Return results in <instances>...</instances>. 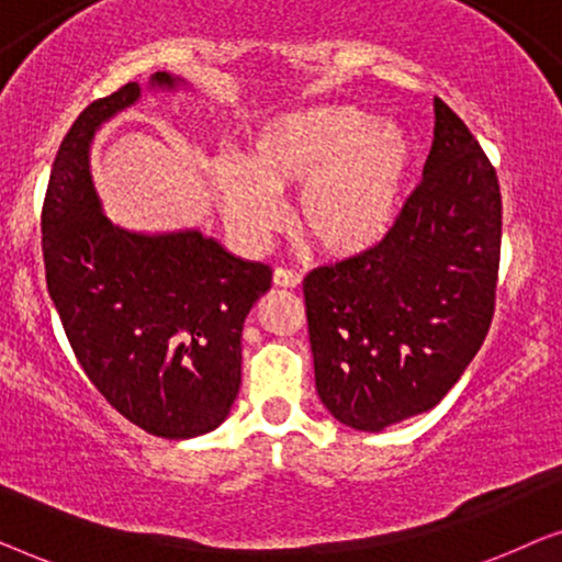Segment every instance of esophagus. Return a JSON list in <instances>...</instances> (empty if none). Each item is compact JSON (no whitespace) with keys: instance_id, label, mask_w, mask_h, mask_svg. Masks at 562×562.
<instances>
[{"instance_id":"esophagus-1","label":"esophagus","mask_w":562,"mask_h":562,"mask_svg":"<svg viewBox=\"0 0 562 562\" xmlns=\"http://www.w3.org/2000/svg\"><path fill=\"white\" fill-rule=\"evenodd\" d=\"M273 283L279 289H299L302 286V276L294 271H286V268H279V271L273 273Z\"/></svg>"}]
</instances>
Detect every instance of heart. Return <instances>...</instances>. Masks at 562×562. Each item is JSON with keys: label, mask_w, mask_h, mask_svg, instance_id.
<instances>
[{"label": "heart", "mask_w": 562, "mask_h": 562, "mask_svg": "<svg viewBox=\"0 0 562 562\" xmlns=\"http://www.w3.org/2000/svg\"><path fill=\"white\" fill-rule=\"evenodd\" d=\"M412 158L409 135L394 122L352 104L310 106L268 120L243 166L214 168V191L245 250L263 248L281 222L276 194L299 187V233L329 258H356L394 227Z\"/></svg>", "instance_id": "obj_1"}]
</instances>
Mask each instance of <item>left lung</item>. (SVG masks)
<instances>
[{
    "label": "left lung",
    "instance_id": "1",
    "mask_svg": "<svg viewBox=\"0 0 562 562\" xmlns=\"http://www.w3.org/2000/svg\"><path fill=\"white\" fill-rule=\"evenodd\" d=\"M422 176L375 248L304 279L317 394L363 432L440 404L494 317L502 191L479 140L437 97Z\"/></svg>",
    "mask_w": 562,
    "mask_h": 562
}]
</instances>
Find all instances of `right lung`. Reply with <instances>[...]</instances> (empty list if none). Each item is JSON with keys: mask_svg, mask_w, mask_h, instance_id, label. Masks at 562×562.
<instances>
[{"mask_svg": "<svg viewBox=\"0 0 562 562\" xmlns=\"http://www.w3.org/2000/svg\"><path fill=\"white\" fill-rule=\"evenodd\" d=\"M150 89L187 87L158 71ZM143 89L97 99L68 130L43 204L48 294L83 373L145 432L187 440L227 419L243 363V322L271 289V268L235 258L199 229L133 233L106 217L91 140Z\"/></svg>", "mask_w": 562, "mask_h": 562, "instance_id": "right-lung-1", "label": "right lung"}]
</instances>
